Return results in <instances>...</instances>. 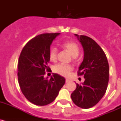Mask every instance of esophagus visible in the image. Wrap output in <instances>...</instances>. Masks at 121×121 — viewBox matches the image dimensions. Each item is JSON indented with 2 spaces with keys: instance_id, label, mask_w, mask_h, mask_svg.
<instances>
[{
  "instance_id": "34e87169",
  "label": "esophagus",
  "mask_w": 121,
  "mask_h": 121,
  "mask_svg": "<svg viewBox=\"0 0 121 121\" xmlns=\"http://www.w3.org/2000/svg\"><path fill=\"white\" fill-rule=\"evenodd\" d=\"M70 81V79H65V82L66 83H68V82H69Z\"/></svg>"
}]
</instances>
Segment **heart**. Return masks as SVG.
<instances>
[{
	"instance_id": "obj_1",
	"label": "heart",
	"mask_w": 121,
	"mask_h": 121,
	"mask_svg": "<svg viewBox=\"0 0 121 121\" xmlns=\"http://www.w3.org/2000/svg\"><path fill=\"white\" fill-rule=\"evenodd\" d=\"M62 47L65 49L70 53L73 57H76L79 54V48L74 42L65 41L61 44ZM49 59L51 62H54L57 60V51L56 48H51L49 51ZM73 70V67L70 65H67L64 64H57L53 67V71L62 76L67 77L70 75V73Z\"/></svg>"
}]
</instances>
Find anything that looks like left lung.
Listing matches in <instances>:
<instances>
[{
	"label": "left lung",
	"mask_w": 121,
	"mask_h": 121,
	"mask_svg": "<svg viewBox=\"0 0 121 121\" xmlns=\"http://www.w3.org/2000/svg\"><path fill=\"white\" fill-rule=\"evenodd\" d=\"M84 50V59L78 75H84L85 81L76 84L71 93L73 102L82 108L95 106L106 92L109 78V65L106 55L100 46L90 37L74 34Z\"/></svg>",
	"instance_id": "8db88e82"
}]
</instances>
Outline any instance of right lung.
Segmentation results:
<instances>
[{"mask_svg":"<svg viewBox=\"0 0 121 121\" xmlns=\"http://www.w3.org/2000/svg\"><path fill=\"white\" fill-rule=\"evenodd\" d=\"M60 33H45L38 35L25 45L18 63V81L25 97L31 103L43 106L51 103L64 86L65 79L53 73L50 79L45 78L49 51L53 40Z\"/></svg>","mask_w":121,"mask_h":121,"instance_id":"1","label":"right lung"}]
</instances>
